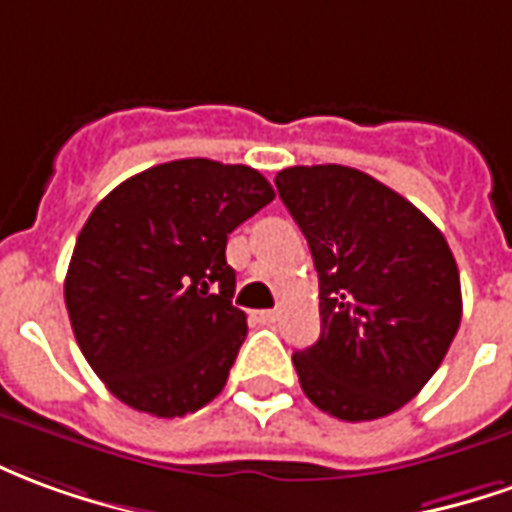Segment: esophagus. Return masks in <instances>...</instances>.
<instances>
[{
    "mask_svg": "<svg viewBox=\"0 0 512 512\" xmlns=\"http://www.w3.org/2000/svg\"><path fill=\"white\" fill-rule=\"evenodd\" d=\"M253 317L259 322H275L278 320V311L275 308H264V311H253Z\"/></svg>",
    "mask_w": 512,
    "mask_h": 512,
    "instance_id": "1",
    "label": "esophagus"
}]
</instances>
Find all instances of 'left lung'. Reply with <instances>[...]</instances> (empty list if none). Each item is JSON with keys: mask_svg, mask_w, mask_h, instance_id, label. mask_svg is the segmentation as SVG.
<instances>
[{"mask_svg": "<svg viewBox=\"0 0 512 512\" xmlns=\"http://www.w3.org/2000/svg\"><path fill=\"white\" fill-rule=\"evenodd\" d=\"M320 275V339L297 350L306 397L342 422H372L433 378L463 314L447 239L378 179L344 165L275 176Z\"/></svg>", "mask_w": 512, "mask_h": 512, "instance_id": "8db88e82", "label": "left lung"}]
</instances>
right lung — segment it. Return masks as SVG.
<instances>
[{"label":"right lung","mask_w":512,"mask_h":512,"mask_svg":"<svg viewBox=\"0 0 512 512\" xmlns=\"http://www.w3.org/2000/svg\"><path fill=\"white\" fill-rule=\"evenodd\" d=\"M275 198L248 165L176 159L90 212L65 275L76 344L134 411L184 416L223 391L248 322L231 297L228 234Z\"/></svg>","instance_id":"obj_1"}]
</instances>
